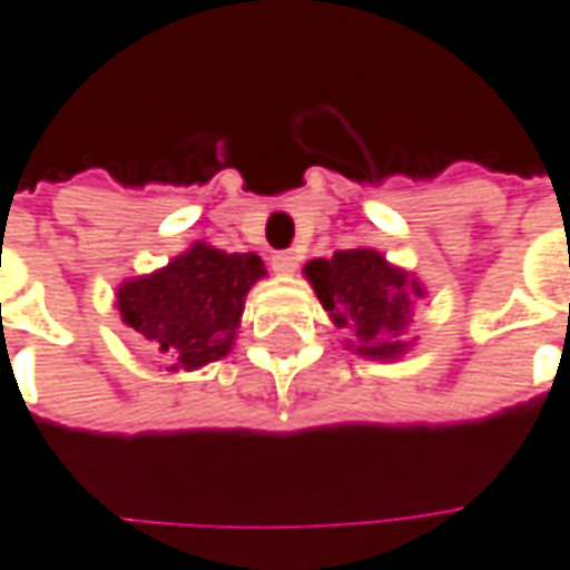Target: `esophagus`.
Returning <instances> with one entry per match:
<instances>
[{"instance_id": "esophagus-1", "label": "esophagus", "mask_w": 570, "mask_h": 570, "mask_svg": "<svg viewBox=\"0 0 570 570\" xmlns=\"http://www.w3.org/2000/svg\"><path fill=\"white\" fill-rule=\"evenodd\" d=\"M297 263H301V253H297V250H278L273 256V269H275V273H282V275L295 273Z\"/></svg>"}]
</instances>
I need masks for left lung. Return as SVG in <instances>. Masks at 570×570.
<instances>
[{"label":"left lung","instance_id":"left-lung-1","mask_svg":"<svg viewBox=\"0 0 570 570\" xmlns=\"http://www.w3.org/2000/svg\"><path fill=\"white\" fill-rule=\"evenodd\" d=\"M330 320L348 330L355 348L364 358H400L409 342L405 326L412 323V304L425 288L412 275L386 263V256L371 247L340 250L333 259H311L304 266Z\"/></svg>","mask_w":570,"mask_h":570}]
</instances>
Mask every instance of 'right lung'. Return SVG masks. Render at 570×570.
<instances>
[{"label":"right lung","mask_w":570,"mask_h":570,"mask_svg":"<svg viewBox=\"0 0 570 570\" xmlns=\"http://www.w3.org/2000/svg\"><path fill=\"white\" fill-rule=\"evenodd\" d=\"M263 275L256 253H225L199 240L165 269L122 282L117 311L170 371H196L228 355L247 292Z\"/></svg>","instance_id":"add662e5"}]
</instances>
